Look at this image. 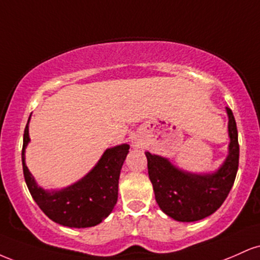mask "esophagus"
Masks as SVG:
<instances>
[{
    "mask_svg": "<svg viewBox=\"0 0 260 260\" xmlns=\"http://www.w3.org/2000/svg\"><path fill=\"white\" fill-rule=\"evenodd\" d=\"M132 147H133V148H137V147H138V143H137V142H132Z\"/></svg>",
    "mask_w": 260,
    "mask_h": 260,
    "instance_id": "esophagus-1",
    "label": "esophagus"
}]
</instances>
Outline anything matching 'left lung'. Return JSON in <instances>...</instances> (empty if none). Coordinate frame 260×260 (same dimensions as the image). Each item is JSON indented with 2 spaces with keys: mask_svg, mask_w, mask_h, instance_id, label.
I'll return each mask as SVG.
<instances>
[{
  "mask_svg": "<svg viewBox=\"0 0 260 260\" xmlns=\"http://www.w3.org/2000/svg\"><path fill=\"white\" fill-rule=\"evenodd\" d=\"M229 117V153L220 168L213 172L194 174L182 170L168 157L145 151L148 174L155 199L166 215L176 221L193 222L204 219L221 207L229 196L238 170L240 147L234 113Z\"/></svg>",
  "mask_w": 260,
  "mask_h": 260,
  "instance_id": "obj_1",
  "label": "left lung"
}]
</instances>
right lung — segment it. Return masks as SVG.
<instances>
[{"label": "right lung", "instance_id": "obj_1", "mask_svg": "<svg viewBox=\"0 0 260 260\" xmlns=\"http://www.w3.org/2000/svg\"><path fill=\"white\" fill-rule=\"evenodd\" d=\"M31 116V115H30ZM28 123L23 136L22 164L29 192L45 215L56 223L76 229L99 225L111 214L118 198V180L129 145L107 148L95 166L79 181L61 189L39 186L25 164V149L30 142Z\"/></svg>", "mask_w": 260, "mask_h": 260}]
</instances>
